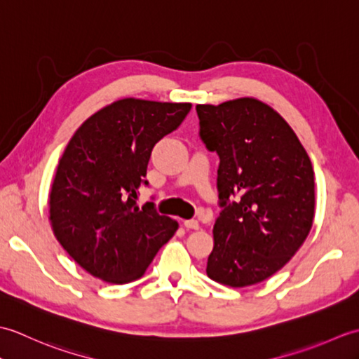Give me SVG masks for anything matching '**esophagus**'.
Listing matches in <instances>:
<instances>
[{"label": "esophagus", "mask_w": 359, "mask_h": 359, "mask_svg": "<svg viewBox=\"0 0 359 359\" xmlns=\"http://www.w3.org/2000/svg\"><path fill=\"white\" fill-rule=\"evenodd\" d=\"M184 225L188 228V230H199V228H201L199 220H196V219H188V220H184Z\"/></svg>", "instance_id": "34e87169"}]
</instances>
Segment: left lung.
Returning <instances> with one entry per match:
<instances>
[{
  "mask_svg": "<svg viewBox=\"0 0 359 359\" xmlns=\"http://www.w3.org/2000/svg\"><path fill=\"white\" fill-rule=\"evenodd\" d=\"M201 139L219 156L215 247L207 274L228 287L262 282L301 248L313 225L315 172L287 121L251 97L197 104Z\"/></svg>",
  "mask_w": 359,
  "mask_h": 359,
  "instance_id": "left-lung-1",
  "label": "left lung"
}]
</instances>
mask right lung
Wrapping results in <instances>:
<instances>
[{
    "mask_svg": "<svg viewBox=\"0 0 359 359\" xmlns=\"http://www.w3.org/2000/svg\"><path fill=\"white\" fill-rule=\"evenodd\" d=\"M191 103L121 98L83 123L60 158L49 193L53 234L81 269L111 284L143 276L179 224L154 203L137 207L154 144Z\"/></svg>",
    "mask_w": 359,
    "mask_h": 359,
    "instance_id": "obj_1",
    "label": "right lung"
}]
</instances>
